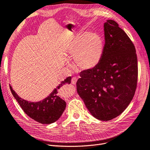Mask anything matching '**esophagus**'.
I'll list each match as a JSON object with an SVG mask.
<instances>
[{
	"mask_svg": "<svg viewBox=\"0 0 150 150\" xmlns=\"http://www.w3.org/2000/svg\"><path fill=\"white\" fill-rule=\"evenodd\" d=\"M76 81H77V79L76 78V77H73V78L71 79V83L73 84V85H75Z\"/></svg>",
	"mask_w": 150,
	"mask_h": 150,
	"instance_id": "34e87169",
	"label": "esophagus"
}]
</instances>
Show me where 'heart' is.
Instances as JSON below:
<instances>
[{
  "label": "heart",
  "instance_id": "obj_1",
  "mask_svg": "<svg viewBox=\"0 0 150 150\" xmlns=\"http://www.w3.org/2000/svg\"><path fill=\"white\" fill-rule=\"evenodd\" d=\"M104 46L103 38L98 33H80L69 43L65 55L69 58H74L75 67L78 70H91L100 62Z\"/></svg>",
  "mask_w": 150,
  "mask_h": 150
}]
</instances>
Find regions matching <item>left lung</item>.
I'll return each mask as SVG.
<instances>
[{
    "label": "left lung",
    "mask_w": 150,
    "mask_h": 150,
    "mask_svg": "<svg viewBox=\"0 0 150 150\" xmlns=\"http://www.w3.org/2000/svg\"><path fill=\"white\" fill-rule=\"evenodd\" d=\"M102 59L95 69L82 71L76 90L91 114L108 121L122 113L135 95L138 79L136 50L112 20L104 24Z\"/></svg>",
    "instance_id": "1"
}]
</instances>
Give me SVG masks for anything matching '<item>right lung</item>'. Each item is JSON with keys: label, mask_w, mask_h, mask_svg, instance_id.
<instances>
[{"label": "right lung", "mask_w": 150, "mask_h": 150, "mask_svg": "<svg viewBox=\"0 0 150 150\" xmlns=\"http://www.w3.org/2000/svg\"><path fill=\"white\" fill-rule=\"evenodd\" d=\"M71 79V76L67 77L47 98L36 103L23 99L18 96L10 85V88L21 109L30 117L41 124H50L57 121L64 111L66 103L58 96L57 90L63 85L70 84Z\"/></svg>", "instance_id": "add662e5"}]
</instances>
